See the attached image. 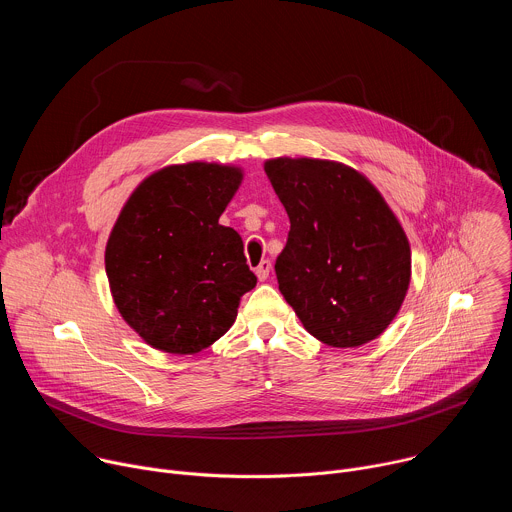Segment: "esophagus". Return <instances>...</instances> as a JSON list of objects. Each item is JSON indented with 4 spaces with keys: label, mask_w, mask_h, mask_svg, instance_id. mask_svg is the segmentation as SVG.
I'll list each match as a JSON object with an SVG mask.
<instances>
[{
    "label": "esophagus",
    "mask_w": 512,
    "mask_h": 512,
    "mask_svg": "<svg viewBox=\"0 0 512 512\" xmlns=\"http://www.w3.org/2000/svg\"><path fill=\"white\" fill-rule=\"evenodd\" d=\"M269 271H271V261H267V259H263L259 263V267H255V275L259 281H265L269 277Z\"/></svg>",
    "instance_id": "1"
}]
</instances>
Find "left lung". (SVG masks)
<instances>
[{"mask_svg": "<svg viewBox=\"0 0 512 512\" xmlns=\"http://www.w3.org/2000/svg\"><path fill=\"white\" fill-rule=\"evenodd\" d=\"M263 168L291 225L275 261L285 302L328 346L381 336L411 281V247L383 194L332 160L273 158Z\"/></svg>", "mask_w": 512, "mask_h": 512, "instance_id": "8db88e82", "label": "left lung"}]
</instances>
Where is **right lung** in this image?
Listing matches in <instances>:
<instances>
[{
	"label": "right lung",
	"instance_id": "obj_1",
	"mask_svg": "<svg viewBox=\"0 0 512 512\" xmlns=\"http://www.w3.org/2000/svg\"><path fill=\"white\" fill-rule=\"evenodd\" d=\"M241 182L239 166L172 164L141 180L123 204L105 271L121 318L152 348H208L255 287L239 233L218 223Z\"/></svg>",
	"mask_w": 512,
	"mask_h": 512
}]
</instances>
